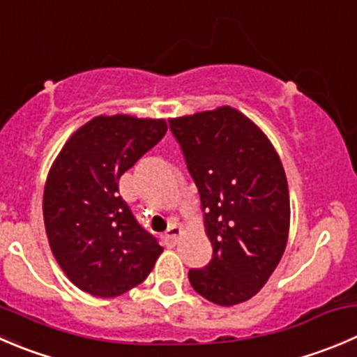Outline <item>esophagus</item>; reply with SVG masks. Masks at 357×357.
<instances>
[{
	"mask_svg": "<svg viewBox=\"0 0 357 357\" xmlns=\"http://www.w3.org/2000/svg\"><path fill=\"white\" fill-rule=\"evenodd\" d=\"M179 235H181V228L178 227V225H171V227L167 228V231L164 234V241L167 245H174L176 242H178Z\"/></svg>",
	"mask_w": 357,
	"mask_h": 357,
	"instance_id": "esophagus-1",
	"label": "esophagus"
}]
</instances>
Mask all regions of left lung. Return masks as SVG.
Returning <instances> with one entry per match:
<instances>
[{
  "instance_id": "8db88e82",
  "label": "left lung",
  "mask_w": 357,
  "mask_h": 357,
  "mask_svg": "<svg viewBox=\"0 0 357 357\" xmlns=\"http://www.w3.org/2000/svg\"><path fill=\"white\" fill-rule=\"evenodd\" d=\"M195 181L213 258L190 268L199 295L230 307L263 288L286 249L289 190L271 141L230 106L169 120Z\"/></svg>"
}]
</instances>
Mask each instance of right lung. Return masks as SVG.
Returning <instances> with one entry per match:
<instances>
[{
    "instance_id": "right-lung-1",
    "label": "right lung",
    "mask_w": 357,
    "mask_h": 357,
    "mask_svg": "<svg viewBox=\"0 0 357 357\" xmlns=\"http://www.w3.org/2000/svg\"><path fill=\"white\" fill-rule=\"evenodd\" d=\"M167 132L164 120L96 116L55 158L43 193L50 249L82 291L112 298L141 284L164 251L119 193V179Z\"/></svg>"
}]
</instances>
